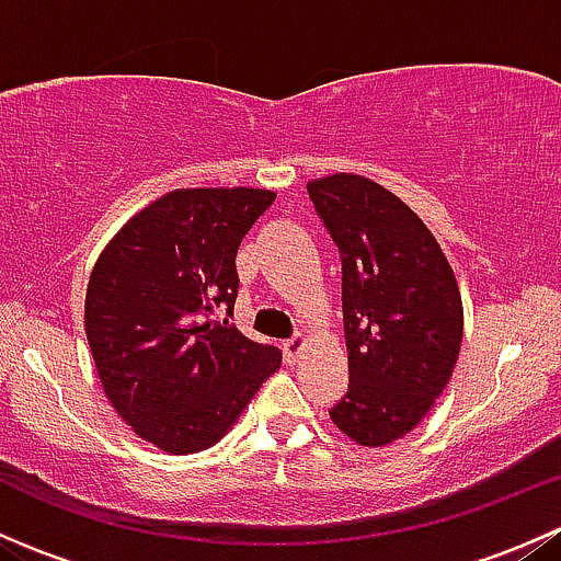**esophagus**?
Listing matches in <instances>:
<instances>
[{
    "label": "esophagus",
    "mask_w": 561,
    "mask_h": 561,
    "mask_svg": "<svg viewBox=\"0 0 561 561\" xmlns=\"http://www.w3.org/2000/svg\"><path fill=\"white\" fill-rule=\"evenodd\" d=\"M304 347H307V339H301V336H293V339H287V342H282V353H285L287 364H296L298 355L304 353Z\"/></svg>",
    "instance_id": "1"
}]
</instances>
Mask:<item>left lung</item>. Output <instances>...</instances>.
<instances>
[{
  "label": "left lung",
  "instance_id": "obj_1",
  "mask_svg": "<svg viewBox=\"0 0 561 561\" xmlns=\"http://www.w3.org/2000/svg\"><path fill=\"white\" fill-rule=\"evenodd\" d=\"M307 192L342 260L350 386L328 412L350 439L380 448L412 432L454 375L463 331L456 276L386 186L336 173Z\"/></svg>",
  "mask_w": 561,
  "mask_h": 561
}]
</instances>
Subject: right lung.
Here are the masks:
<instances>
[{
    "instance_id": "1",
    "label": "right lung",
    "mask_w": 561,
    "mask_h": 561,
    "mask_svg": "<svg viewBox=\"0 0 561 561\" xmlns=\"http://www.w3.org/2000/svg\"><path fill=\"white\" fill-rule=\"evenodd\" d=\"M274 192L175 190L135 214L100 254L87 339L118 415L168 454L217 443L279 369L282 353L236 325V252Z\"/></svg>"
}]
</instances>
